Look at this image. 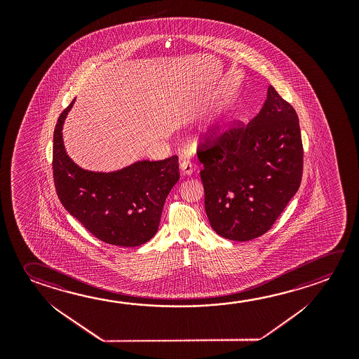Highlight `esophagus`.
<instances>
[{
    "instance_id": "34e87169",
    "label": "esophagus",
    "mask_w": 359,
    "mask_h": 359,
    "mask_svg": "<svg viewBox=\"0 0 359 359\" xmlns=\"http://www.w3.org/2000/svg\"><path fill=\"white\" fill-rule=\"evenodd\" d=\"M195 169H196V165L194 163H191L190 160H182V163H180V170H182L184 175H191Z\"/></svg>"
}]
</instances>
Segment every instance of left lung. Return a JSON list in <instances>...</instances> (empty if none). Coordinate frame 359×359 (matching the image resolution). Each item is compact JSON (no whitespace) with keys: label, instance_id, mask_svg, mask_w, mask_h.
Wrapping results in <instances>:
<instances>
[{"label":"left lung","instance_id":"left-lung-1","mask_svg":"<svg viewBox=\"0 0 359 359\" xmlns=\"http://www.w3.org/2000/svg\"><path fill=\"white\" fill-rule=\"evenodd\" d=\"M200 177L212 229L248 241L271 229L298 191L303 142L293 106L273 86L249 123H234L198 144Z\"/></svg>","mask_w":359,"mask_h":359}]
</instances>
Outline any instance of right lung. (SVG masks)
Listing matches in <instances>:
<instances>
[{
	"label": "right lung",
	"instance_id": "obj_1",
	"mask_svg": "<svg viewBox=\"0 0 359 359\" xmlns=\"http://www.w3.org/2000/svg\"><path fill=\"white\" fill-rule=\"evenodd\" d=\"M60 114L53 131V175L61 204L95 238L111 245L139 247L158 231L164 203L177 184V155L142 160L115 172L83 170L66 155Z\"/></svg>",
	"mask_w": 359,
	"mask_h": 359
}]
</instances>
